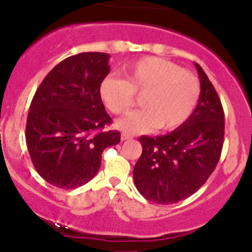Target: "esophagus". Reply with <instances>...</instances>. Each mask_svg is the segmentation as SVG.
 Returning a JSON list of instances; mask_svg holds the SVG:
<instances>
[{
    "label": "esophagus",
    "mask_w": 252,
    "mask_h": 252,
    "mask_svg": "<svg viewBox=\"0 0 252 252\" xmlns=\"http://www.w3.org/2000/svg\"><path fill=\"white\" fill-rule=\"evenodd\" d=\"M130 138H132V136L128 135V133H126V132L121 133V140L122 141H127V140H130Z\"/></svg>",
    "instance_id": "1"
}]
</instances>
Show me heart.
I'll return each mask as SVG.
<instances>
[{
	"label": "heart",
	"mask_w": 252,
	"mask_h": 252,
	"mask_svg": "<svg viewBox=\"0 0 252 252\" xmlns=\"http://www.w3.org/2000/svg\"><path fill=\"white\" fill-rule=\"evenodd\" d=\"M124 79L106 76L100 83L99 94L110 112L121 115L142 95L143 110L130 112L116 122L126 133H147L155 128L172 131L184 124L199 102L200 81L191 71L176 63L146 57L125 66Z\"/></svg>",
	"instance_id": "1"
}]
</instances>
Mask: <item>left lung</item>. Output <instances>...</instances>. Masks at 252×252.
<instances>
[{
  "mask_svg": "<svg viewBox=\"0 0 252 252\" xmlns=\"http://www.w3.org/2000/svg\"><path fill=\"white\" fill-rule=\"evenodd\" d=\"M200 97L191 116L173 132L142 136V155L133 168L137 190L157 204L187 199L214 172L224 143V110L217 90L202 66Z\"/></svg>",
  "mask_w": 252,
  "mask_h": 252,
  "instance_id": "1",
  "label": "left lung"
}]
</instances>
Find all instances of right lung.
I'll return each instance as SVG.
<instances>
[{
	"instance_id": "right-lung-1",
	"label": "right lung",
	"mask_w": 252,
	"mask_h": 252,
	"mask_svg": "<svg viewBox=\"0 0 252 252\" xmlns=\"http://www.w3.org/2000/svg\"><path fill=\"white\" fill-rule=\"evenodd\" d=\"M107 53H80L64 59L37 89L26 125V142L35 171L54 187L74 189L92 181L104 150L120 132L99 94L110 73Z\"/></svg>"
}]
</instances>
